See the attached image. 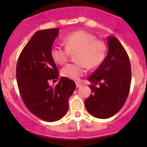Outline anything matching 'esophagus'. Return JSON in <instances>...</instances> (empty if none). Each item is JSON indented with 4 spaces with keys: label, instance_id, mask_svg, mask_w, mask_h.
<instances>
[{
    "label": "esophagus",
    "instance_id": "obj_1",
    "mask_svg": "<svg viewBox=\"0 0 147 147\" xmlns=\"http://www.w3.org/2000/svg\"><path fill=\"white\" fill-rule=\"evenodd\" d=\"M81 86H82V84H81L80 83H76V87H77V88L81 87Z\"/></svg>",
    "mask_w": 147,
    "mask_h": 147
}]
</instances>
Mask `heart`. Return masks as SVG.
<instances>
[{
    "label": "heart",
    "instance_id": "obj_1",
    "mask_svg": "<svg viewBox=\"0 0 147 147\" xmlns=\"http://www.w3.org/2000/svg\"><path fill=\"white\" fill-rule=\"evenodd\" d=\"M63 42L65 47L59 45L52 47L50 55L55 63L63 65L71 55L76 53L75 60L78 62L65 65L61 69V75L70 80H78L85 74L87 66L97 67L106 57L105 42L85 30H80L65 35Z\"/></svg>",
    "mask_w": 147,
    "mask_h": 147
}]
</instances>
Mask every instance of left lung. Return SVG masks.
I'll return each instance as SVG.
<instances>
[{"label":"left lung","instance_id":"1","mask_svg":"<svg viewBox=\"0 0 147 147\" xmlns=\"http://www.w3.org/2000/svg\"><path fill=\"white\" fill-rule=\"evenodd\" d=\"M108 53L99 67L88 78L92 93L84 100L87 110L100 119L111 117L121 109L130 90L129 58L117 38L108 37ZM98 84L99 87L95 84Z\"/></svg>","mask_w":147,"mask_h":147}]
</instances>
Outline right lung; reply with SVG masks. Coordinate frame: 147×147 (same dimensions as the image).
Returning <instances> with one entry per match:
<instances>
[{
  "instance_id": "1",
  "label": "right lung",
  "mask_w": 147,
  "mask_h": 147,
  "mask_svg": "<svg viewBox=\"0 0 147 147\" xmlns=\"http://www.w3.org/2000/svg\"><path fill=\"white\" fill-rule=\"evenodd\" d=\"M59 29L38 30L20 53L16 66V79L20 97L28 110L45 121H55L65 116L68 99L75 83L62 77L55 87L49 81L58 79L59 72L50 50Z\"/></svg>"
}]
</instances>
